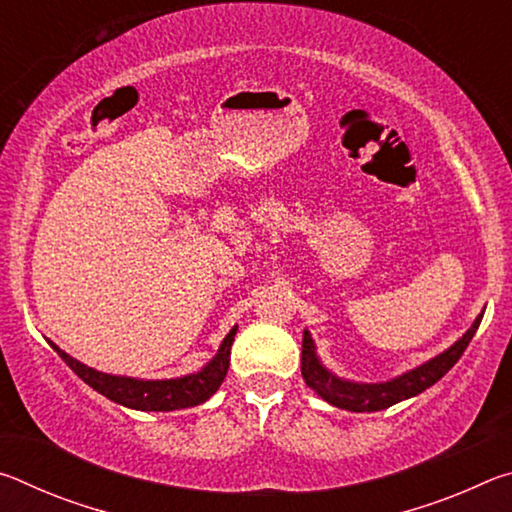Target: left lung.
<instances>
[{
    "mask_svg": "<svg viewBox=\"0 0 512 512\" xmlns=\"http://www.w3.org/2000/svg\"><path fill=\"white\" fill-rule=\"evenodd\" d=\"M481 318L483 311L476 316L472 327L467 329L461 339H458L452 348H447L443 354L429 359L418 368L404 372L400 377L379 381V384H359V381L341 379L336 377L334 372H329L323 363H320L314 339H311V334L305 329V334H302V379H305V384L311 391H316V395L323 397V400L332 406H339V409L354 413L384 411L388 406L420 395L422 391H427L429 386L436 384L438 379H443L447 372L454 368V363L461 359L467 345H470L472 336L481 325Z\"/></svg>",
    "mask_w": 512,
    "mask_h": 512,
    "instance_id": "1",
    "label": "left lung"
}]
</instances>
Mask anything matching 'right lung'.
<instances>
[{"mask_svg":"<svg viewBox=\"0 0 512 512\" xmlns=\"http://www.w3.org/2000/svg\"><path fill=\"white\" fill-rule=\"evenodd\" d=\"M235 334L237 325L230 329V334L223 339L219 352L214 354L212 361L207 363L205 368L176 379H135L108 375V372H99L85 366L81 361H76L74 357H69V354L60 350L56 343H49L51 348L58 352V357L63 359L85 384L92 386L94 391L101 393L103 397H108V400L137 411H178L203 404L219 391L221 381L228 375L230 348L232 341H235Z\"/></svg>","mask_w":512,"mask_h":512,"instance_id":"obj_1","label":"right lung"}]
</instances>
